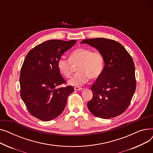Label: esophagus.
<instances>
[{
    "mask_svg": "<svg viewBox=\"0 0 153 153\" xmlns=\"http://www.w3.org/2000/svg\"><path fill=\"white\" fill-rule=\"evenodd\" d=\"M83 89V88L80 87H74V90L75 91H82Z\"/></svg>",
    "mask_w": 153,
    "mask_h": 153,
    "instance_id": "obj_1",
    "label": "esophagus"
}]
</instances>
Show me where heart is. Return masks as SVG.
<instances>
[{"instance_id": "obj_1", "label": "heart", "mask_w": 153, "mask_h": 153, "mask_svg": "<svg viewBox=\"0 0 153 153\" xmlns=\"http://www.w3.org/2000/svg\"><path fill=\"white\" fill-rule=\"evenodd\" d=\"M77 64L76 70L78 72L69 81L70 85L75 86L86 83L89 77L98 78L103 71L104 58L99 51L79 48L71 51L69 59L60 58L58 61V68L62 75L69 78L73 71V64Z\"/></svg>"}]
</instances>
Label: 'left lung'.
Here are the masks:
<instances>
[{"label":"left lung","instance_id":"1","mask_svg":"<svg viewBox=\"0 0 153 153\" xmlns=\"http://www.w3.org/2000/svg\"><path fill=\"white\" fill-rule=\"evenodd\" d=\"M104 58L103 71L91 88L92 99L87 103L91 113L99 118L110 119L123 114L129 106L136 90L135 68L130 54L118 42L99 38L86 39Z\"/></svg>","mask_w":153,"mask_h":153}]
</instances>
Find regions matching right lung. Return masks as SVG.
Listing matches in <instances>:
<instances>
[{
  "instance_id": "add662e5",
  "label": "right lung",
  "mask_w": 153,
  "mask_h": 153,
  "mask_svg": "<svg viewBox=\"0 0 153 153\" xmlns=\"http://www.w3.org/2000/svg\"><path fill=\"white\" fill-rule=\"evenodd\" d=\"M68 42L48 40L38 45L27 54L20 71V96L33 117L42 121H50L62 114L68 96L74 91L65 84L58 68L61 56L76 44Z\"/></svg>"
}]
</instances>
